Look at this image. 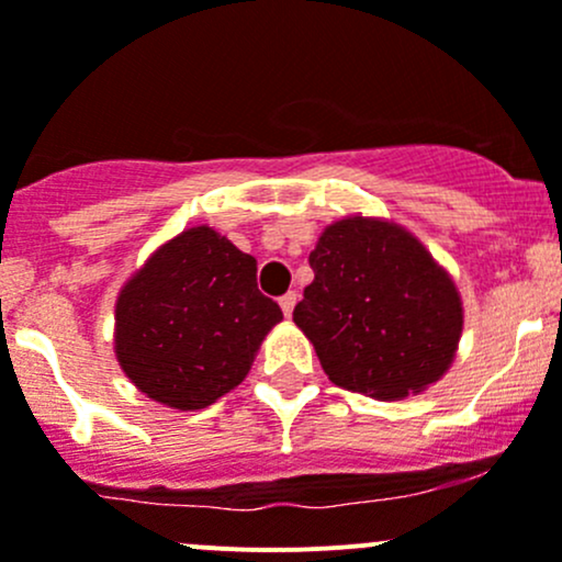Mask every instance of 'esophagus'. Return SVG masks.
Wrapping results in <instances>:
<instances>
[{
	"instance_id": "obj_1",
	"label": "esophagus",
	"mask_w": 562,
	"mask_h": 562,
	"mask_svg": "<svg viewBox=\"0 0 562 562\" xmlns=\"http://www.w3.org/2000/svg\"><path fill=\"white\" fill-rule=\"evenodd\" d=\"M296 301H299V296L293 291L285 293V296L280 299V306H282V312H285V317L293 315V310H296Z\"/></svg>"
}]
</instances>
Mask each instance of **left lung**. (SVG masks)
<instances>
[{
  "mask_svg": "<svg viewBox=\"0 0 562 562\" xmlns=\"http://www.w3.org/2000/svg\"><path fill=\"white\" fill-rule=\"evenodd\" d=\"M310 266L315 280L293 323L334 385L401 401L447 374L463 301L415 234L385 217L347 215L323 228Z\"/></svg>",
  "mask_w": 562,
  "mask_h": 562,
  "instance_id": "1",
  "label": "left lung"
}]
</instances>
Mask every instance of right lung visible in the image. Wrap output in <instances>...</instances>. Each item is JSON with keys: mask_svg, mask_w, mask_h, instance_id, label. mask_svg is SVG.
Listing matches in <instances>:
<instances>
[{"mask_svg": "<svg viewBox=\"0 0 562 562\" xmlns=\"http://www.w3.org/2000/svg\"><path fill=\"white\" fill-rule=\"evenodd\" d=\"M258 261L210 226L164 241L115 301L117 366L150 401L204 409L232 393L282 321L256 285Z\"/></svg>", "mask_w": 562, "mask_h": 562, "instance_id": "right-lung-1", "label": "right lung"}]
</instances>
